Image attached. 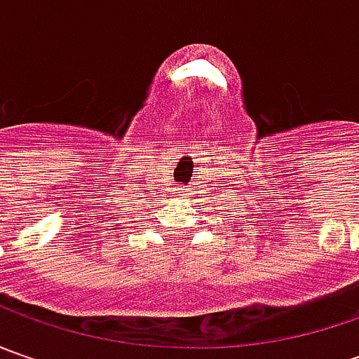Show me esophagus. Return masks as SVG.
<instances>
[{
  "mask_svg": "<svg viewBox=\"0 0 359 359\" xmlns=\"http://www.w3.org/2000/svg\"><path fill=\"white\" fill-rule=\"evenodd\" d=\"M186 191H187L186 187H182V191H180V194H186Z\"/></svg>",
  "mask_w": 359,
  "mask_h": 359,
  "instance_id": "esophagus-1",
  "label": "esophagus"
}]
</instances>
